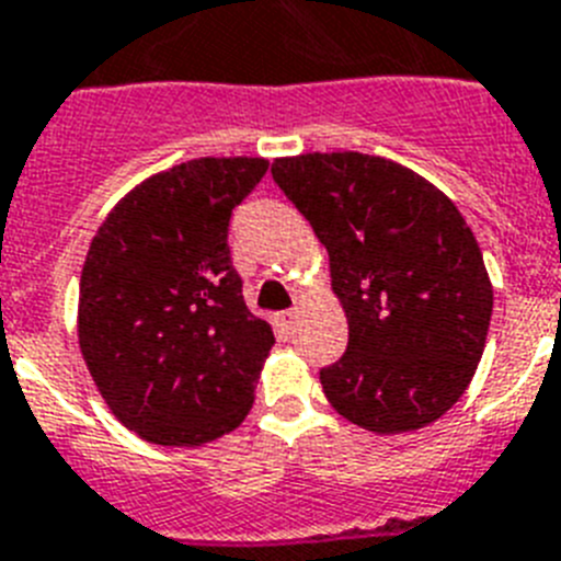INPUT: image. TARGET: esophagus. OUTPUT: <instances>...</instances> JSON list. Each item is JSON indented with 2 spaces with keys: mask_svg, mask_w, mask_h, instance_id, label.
Listing matches in <instances>:
<instances>
[{
  "mask_svg": "<svg viewBox=\"0 0 561 561\" xmlns=\"http://www.w3.org/2000/svg\"><path fill=\"white\" fill-rule=\"evenodd\" d=\"M295 318H298V314L291 312V309H286V312H277L275 314L277 332H280V335H289V332L295 330Z\"/></svg>",
  "mask_w": 561,
  "mask_h": 561,
  "instance_id": "1",
  "label": "esophagus"
}]
</instances>
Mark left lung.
<instances>
[{"mask_svg": "<svg viewBox=\"0 0 561 561\" xmlns=\"http://www.w3.org/2000/svg\"><path fill=\"white\" fill-rule=\"evenodd\" d=\"M272 178L330 252L350 323L341 360L321 369L346 421L396 436L442 419L473 381L490 314L484 257L456 203L383 157H280Z\"/></svg>", "mask_w": 561, "mask_h": 561, "instance_id": "1", "label": "left lung"}]
</instances>
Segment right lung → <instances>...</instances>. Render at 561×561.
I'll return each instance as SVG.
<instances>
[{
  "mask_svg": "<svg viewBox=\"0 0 561 561\" xmlns=\"http://www.w3.org/2000/svg\"><path fill=\"white\" fill-rule=\"evenodd\" d=\"M270 169L201 157L125 194L80 277V350L111 413L163 447H201L247 419L272 327L243 300L229 220Z\"/></svg>",
  "mask_w": 561,
  "mask_h": 561,
  "instance_id": "1",
  "label": "right lung"
}]
</instances>
